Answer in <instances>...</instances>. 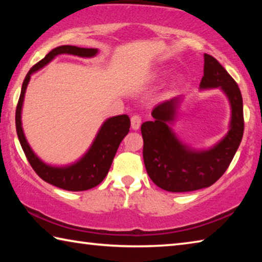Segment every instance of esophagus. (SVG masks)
Segmentation results:
<instances>
[{"instance_id":"1","label":"esophagus","mask_w":262,"mask_h":262,"mask_svg":"<svg viewBox=\"0 0 262 262\" xmlns=\"http://www.w3.org/2000/svg\"><path fill=\"white\" fill-rule=\"evenodd\" d=\"M141 121H142V119H141L140 115H137V114L133 115L132 119H130V123H132L133 129H134V130L139 129L140 126H141Z\"/></svg>"}]
</instances>
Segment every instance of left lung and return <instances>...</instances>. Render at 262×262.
Returning a JSON list of instances; mask_svg holds the SVG:
<instances>
[{"label":"left lung","instance_id":"obj_1","mask_svg":"<svg viewBox=\"0 0 262 262\" xmlns=\"http://www.w3.org/2000/svg\"><path fill=\"white\" fill-rule=\"evenodd\" d=\"M221 88L231 106L228 134L208 150H194L176 136L170 123L174 121L180 97L157 105L154 121L142 123L145 170L155 184L167 192L183 193L209 187L219 180L231 163L244 133L241 90L215 57L205 54L200 89Z\"/></svg>","mask_w":262,"mask_h":262}]
</instances>
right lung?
<instances>
[{"mask_svg":"<svg viewBox=\"0 0 262 262\" xmlns=\"http://www.w3.org/2000/svg\"><path fill=\"white\" fill-rule=\"evenodd\" d=\"M97 53H98L97 48H82L70 45L59 46L52 50L42 60L34 64L26 75L23 85H21L19 100L16 108L17 135H18V140L25 156L35 171V173L46 183L62 189L72 190V192L94 188L104 180L106 174L108 173L111 165H112L113 158L117 154L119 145H120L123 137L129 132V117L122 114L107 119L100 127L94 143L91 144L86 154L72 165L59 167L51 166L43 163L31 149L25 139L23 127H21V107H23L25 91L30 82L31 75L41 69L43 66L50 63L55 56L60 54H70L81 57H92Z\"/></svg>","mask_w":262,"mask_h":262,"instance_id":"right-lung-1","label":"right lung"}]
</instances>
